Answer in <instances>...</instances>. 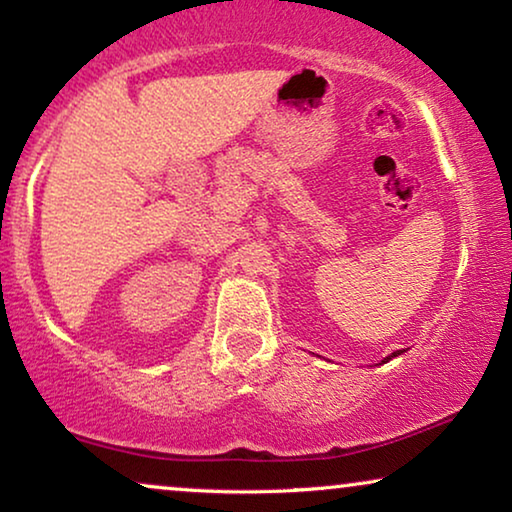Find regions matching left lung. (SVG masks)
<instances>
[{"mask_svg":"<svg viewBox=\"0 0 512 512\" xmlns=\"http://www.w3.org/2000/svg\"><path fill=\"white\" fill-rule=\"evenodd\" d=\"M397 355H401V352H392V355H390V357H387V359H392V357H397ZM387 359H385V362H387Z\"/></svg>","mask_w":512,"mask_h":512,"instance_id":"1","label":"left lung"}]
</instances>
